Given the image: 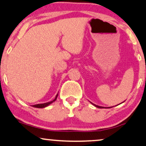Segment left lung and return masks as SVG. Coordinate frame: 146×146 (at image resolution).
Returning a JSON list of instances; mask_svg holds the SVG:
<instances>
[{"label": "left lung", "mask_w": 146, "mask_h": 146, "mask_svg": "<svg viewBox=\"0 0 146 146\" xmlns=\"http://www.w3.org/2000/svg\"><path fill=\"white\" fill-rule=\"evenodd\" d=\"M91 104H92L94 106H95L96 108H107L103 107V106H98V105H95V104H93V103H91ZM108 108H112V107H108Z\"/></svg>", "instance_id": "left-lung-1"}]
</instances>
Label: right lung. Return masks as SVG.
<instances>
[{
  "mask_svg": "<svg viewBox=\"0 0 146 146\" xmlns=\"http://www.w3.org/2000/svg\"><path fill=\"white\" fill-rule=\"evenodd\" d=\"M57 97H58V93H57L56 97H55V98L54 99L53 101H51V102H46V103H44V104H36V105H33L32 106L35 108H46L47 107L50 105V104H51L53 102H55V100H57Z\"/></svg>",
  "mask_w": 146,
  "mask_h": 146,
  "instance_id": "1",
  "label": "right lung"
}]
</instances>
